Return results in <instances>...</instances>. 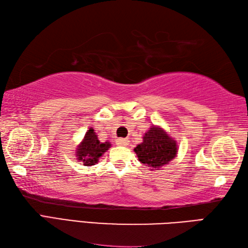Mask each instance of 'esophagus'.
<instances>
[{
	"instance_id": "34e87169",
	"label": "esophagus",
	"mask_w": 248,
	"mask_h": 248,
	"mask_svg": "<svg viewBox=\"0 0 248 248\" xmlns=\"http://www.w3.org/2000/svg\"><path fill=\"white\" fill-rule=\"evenodd\" d=\"M128 139H125V138H119L116 140V144L118 146H126V145L128 144Z\"/></svg>"
}]
</instances>
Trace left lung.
Instances as JSON below:
<instances>
[{"label":"left lung","mask_w":248,"mask_h":248,"mask_svg":"<svg viewBox=\"0 0 248 248\" xmlns=\"http://www.w3.org/2000/svg\"><path fill=\"white\" fill-rule=\"evenodd\" d=\"M134 150L139 161L155 170L168 164L178 153L177 142L164 129L155 126L149 128L143 137V142Z\"/></svg>","instance_id":"left-lung-1"}]
</instances>
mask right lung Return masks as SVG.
I'll use <instances>...</instances> for the list:
<instances>
[{
    "label": "right lung",
    "instance_id": "add662e5",
    "mask_svg": "<svg viewBox=\"0 0 248 248\" xmlns=\"http://www.w3.org/2000/svg\"><path fill=\"white\" fill-rule=\"evenodd\" d=\"M111 146L109 142H100L98 135L93 128H89L82 142L76 150L77 159L82 161L85 166H92L98 163L99 159Z\"/></svg>",
    "mask_w": 248,
    "mask_h": 248
}]
</instances>
